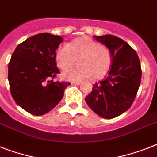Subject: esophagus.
Returning <instances> with one entry per match:
<instances>
[{"mask_svg": "<svg viewBox=\"0 0 157 157\" xmlns=\"http://www.w3.org/2000/svg\"><path fill=\"white\" fill-rule=\"evenodd\" d=\"M71 84L77 86V85H80V84H81V81H71Z\"/></svg>", "mask_w": 157, "mask_h": 157, "instance_id": "34e87169", "label": "esophagus"}]
</instances>
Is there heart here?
Returning a JSON list of instances; mask_svg holds the SVG:
<instances>
[{
	"label": "heart",
	"instance_id": "b5f03b06",
	"mask_svg": "<svg viewBox=\"0 0 157 157\" xmlns=\"http://www.w3.org/2000/svg\"><path fill=\"white\" fill-rule=\"evenodd\" d=\"M77 63L80 66L66 74L70 79H100L108 72L112 63L110 50L88 36L76 38L56 50L55 62L62 70H68Z\"/></svg>",
	"mask_w": 157,
	"mask_h": 157
}]
</instances>
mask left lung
Listing matches in <instances>:
<instances>
[{
  "instance_id": "obj_1",
  "label": "left lung",
  "mask_w": 157,
  "mask_h": 157,
  "mask_svg": "<svg viewBox=\"0 0 157 157\" xmlns=\"http://www.w3.org/2000/svg\"><path fill=\"white\" fill-rule=\"evenodd\" d=\"M94 37L110 50L112 63L106 78L93 85L85 100L99 117L112 119L131 107L141 82V65L136 51L121 38L112 35Z\"/></svg>"
}]
</instances>
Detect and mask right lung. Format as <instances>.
Masks as SVG:
<instances>
[{
    "instance_id": "add662e5",
    "label": "right lung",
    "mask_w": 157,
    "mask_h": 157,
    "mask_svg": "<svg viewBox=\"0 0 157 157\" xmlns=\"http://www.w3.org/2000/svg\"><path fill=\"white\" fill-rule=\"evenodd\" d=\"M63 38L39 33L20 43L13 51L8 67L11 95L26 112L41 116L52 110L71 84L54 81L59 73L55 51Z\"/></svg>"
}]
</instances>
